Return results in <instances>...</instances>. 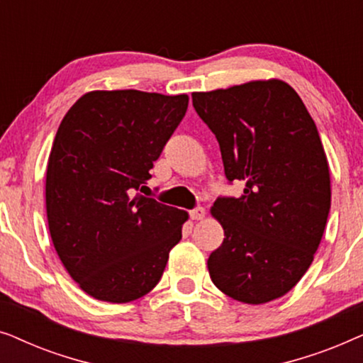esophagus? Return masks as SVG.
I'll use <instances>...</instances> for the list:
<instances>
[{"label": "esophagus", "mask_w": 363, "mask_h": 363, "mask_svg": "<svg viewBox=\"0 0 363 363\" xmlns=\"http://www.w3.org/2000/svg\"><path fill=\"white\" fill-rule=\"evenodd\" d=\"M190 218L191 220H203V218H205V208L196 206L195 210L190 211Z\"/></svg>", "instance_id": "34e87169"}]
</instances>
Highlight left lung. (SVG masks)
Instances as JSON below:
<instances>
[{
    "instance_id": "8db88e82",
    "label": "left lung",
    "mask_w": 363,
    "mask_h": 363,
    "mask_svg": "<svg viewBox=\"0 0 363 363\" xmlns=\"http://www.w3.org/2000/svg\"><path fill=\"white\" fill-rule=\"evenodd\" d=\"M193 107L220 143L240 198L211 215L225 240L208 257L218 289L245 304L287 294L309 269L330 210V173L304 102L279 79L193 92Z\"/></svg>"
}]
</instances>
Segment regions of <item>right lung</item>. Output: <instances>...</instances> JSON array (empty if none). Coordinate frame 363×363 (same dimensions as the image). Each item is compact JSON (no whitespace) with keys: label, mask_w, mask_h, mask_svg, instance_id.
Here are the masks:
<instances>
[{"label":"right lung","mask_w":363,"mask_h":363,"mask_svg":"<svg viewBox=\"0 0 363 363\" xmlns=\"http://www.w3.org/2000/svg\"><path fill=\"white\" fill-rule=\"evenodd\" d=\"M188 96L92 91L57 128L46 211L59 259L94 299L122 304L158 284L188 213L138 193L185 117Z\"/></svg>","instance_id":"1"}]
</instances>
